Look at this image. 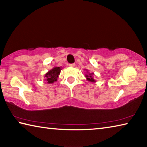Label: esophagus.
I'll list each match as a JSON object with an SVG mask.
<instances>
[{
  "instance_id": "34e87169",
  "label": "esophagus",
  "mask_w": 147,
  "mask_h": 147,
  "mask_svg": "<svg viewBox=\"0 0 147 147\" xmlns=\"http://www.w3.org/2000/svg\"><path fill=\"white\" fill-rule=\"evenodd\" d=\"M76 65L74 63H71V64H69V66L70 67H75Z\"/></svg>"
}]
</instances>
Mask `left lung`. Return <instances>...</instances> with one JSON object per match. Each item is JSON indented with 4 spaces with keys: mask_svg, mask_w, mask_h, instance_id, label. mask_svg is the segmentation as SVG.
Wrapping results in <instances>:
<instances>
[{
    "mask_svg": "<svg viewBox=\"0 0 147 147\" xmlns=\"http://www.w3.org/2000/svg\"><path fill=\"white\" fill-rule=\"evenodd\" d=\"M84 70L86 71V74H85V76L87 80L89 82H96V80L93 78L94 73H91L90 72H89L88 69H84Z\"/></svg>",
    "mask_w": 147,
    "mask_h": 147,
    "instance_id": "8db88e82",
    "label": "left lung"
}]
</instances>
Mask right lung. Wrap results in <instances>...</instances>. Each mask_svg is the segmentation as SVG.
Listing matches in <instances>:
<instances>
[{
  "label": "right lung",
  "instance_id": "add662e5",
  "mask_svg": "<svg viewBox=\"0 0 147 147\" xmlns=\"http://www.w3.org/2000/svg\"><path fill=\"white\" fill-rule=\"evenodd\" d=\"M61 69V67H54L51 70L47 72L45 74V80L46 81V82L48 84H53L54 82H56Z\"/></svg>",
  "mask_w": 147,
  "mask_h": 147
}]
</instances>
